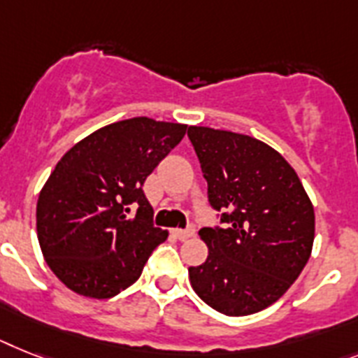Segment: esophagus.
I'll return each instance as SVG.
<instances>
[{
    "label": "esophagus",
    "mask_w": 358,
    "mask_h": 358,
    "mask_svg": "<svg viewBox=\"0 0 358 358\" xmlns=\"http://www.w3.org/2000/svg\"><path fill=\"white\" fill-rule=\"evenodd\" d=\"M172 234L176 236L177 239H181V241H185V239L192 238V236L196 234V230L192 229V227H190V229H173Z\"/></svg>",
    "instance_id": "esophagus-1"
}]
</instances>
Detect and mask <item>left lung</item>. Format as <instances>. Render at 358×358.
Here are the masks:
<instances>
[{"label": "left lung", "mask_w": 358, "mask_h": 358, "mask_svg": "<svg viewBox=\"0 0 358 358\" xmlns=\"http://www.w3.org/2000/svg\"><path fill=\"white\" fill-rule=\"evenodd\" d=\"M208 201L225 229L199 230L208 258L190 283L212 309L245 317L273 306L306 267L315 210L302 181L274 148L241 133L188 128Z\"/></svg>", "instance_id": "obj_1"}]
</instances>
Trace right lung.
Masks as SVG:
<instances>
[{"mask_svg": "<svg viewBox=\"0 0 358 358\" xmlns=\"http://www.w3.org/2000/svg\"><path fill=\"white\" fill-rule=\"evenodd\" d=\"M185 133L186 124L135 117L96 129L58 161L38 197L36 230L66 287L104 300L137 282L168 238L153 225L143 185ZM131 202L139 208L128 218Z\"/></svg>", "mask_w": 358, "mask_h": 358, "instance_id": "1", "label": "right lung"}]
</instances>
